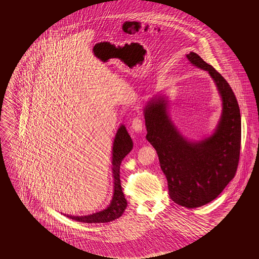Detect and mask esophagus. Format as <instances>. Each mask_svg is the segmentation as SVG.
Returning <instances> with one entry per match:
<instances>
[{
    "instance_id": "1",
    "label": "esophagus",
    "mask_w": 259,
    "mask_h": 259,
    "mask_svg": "<svg viewBox=\"0 0 259 259\" xmlns=\"http://www.w3.org/2000/svg\"><path fill=\"white\" fill-rule=\"evenodd\" d=\"M131 128H132L134 133L141 134L142 132L143 125H142V120L140 117L134 118L132 124H131Z\"/></svg>"
}]
</instances>
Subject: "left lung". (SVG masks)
I'll use <instances>...</instances> for the list:
<instances>
[{
	"mask_svg": "<svg viewBox=\"0 0 259 259\" xmlns=\"http://www.w3.org/2000/svg\"><path fill=\"white\" fill-rule=\"evenodd\" d=\"M189 62L207 71L219 91L222 111L214 131L199 141L185 138L172 122L165 95H156L143 110L146 140L157 151L174 202L196 208L211 202L235 177L240 153V110L232 88L195 52Z\"/></svg>",
	"mask_w": 259,
	"mask_h": 259,
	"instance_id": "1",
	"label": "left lung"
}]
</instances>
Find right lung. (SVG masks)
<instances>
[{
  "mask_svg": "<svg viewBox=\"0 0 259 259\" xmlns=\"http://www.w3.org/2000/svg\"><path fill=\"white\" fill-rule=\"evenodd\" d=\"M133 148V141L123 124L119 126L115 136L112 148V172L114 180L113 196L107 208L88 215L64 214L71 220L84 223H105L121 217L127 207L125 196L122 192L119 180V168L122 159Z\"/></svg>",
  "mask_w": 259,
  "mask_h": 259,
  "instance_id": "1",
  "label": "right lung"
}]
</instances>
